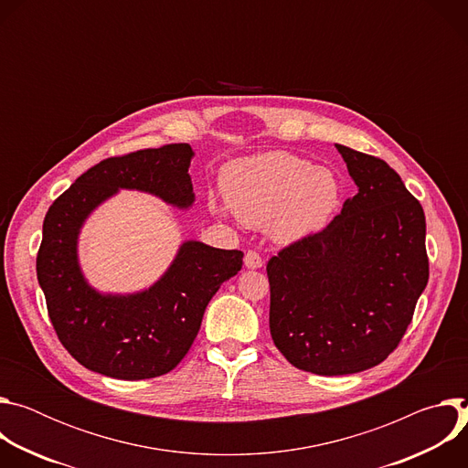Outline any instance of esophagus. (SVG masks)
Returning <instances> with one entry per match:
<instances>
[{
    "label": "esophagus",
    "mask_w": 468,
    "mask_h": 468,
    "mask_svg": "<svg viewBox=\"0 0 468 468\" xmlns=\"http://www.w3.org/2000/svg\"><path fill=\"white\" fill-rule=\"evenodd\" d=\"M244 266H246V269H251V271L261 269V266H262L261 255L255 250H248L246 255H244Z\"/></svg>",
    "instance_id": "esophagus-1"
}]
</instances>
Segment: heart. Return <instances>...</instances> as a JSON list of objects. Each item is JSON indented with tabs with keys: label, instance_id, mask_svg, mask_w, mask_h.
<instances>
[{
	"label": "heart",
	"instance_id": "1",
	"mask_svg": "<svg viewBox=\"0 0 468 468\" xmlns=\"http://www.w3.org/2000/svg\"><path fill=\"white\" fill-rule=\"evenodd\" d=\"M224 194L228 204H215L217 215L233 213L246 226L269 228L280 242L322 231L341 204L335 174L287 152L231 163L224 172Z\"/></svg>",
	"mask_w": 468,
	"mask_h": 468
}]
</instances>
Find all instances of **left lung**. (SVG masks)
I'll list each match as a JSON object with an SVG mask.
<instances>
[{
	"instance_id": "8db88e82",
	"label": "left lung",
	"mask_w": 468,
	"mask_h": 468,
	"mask_svg": "<svg viewBox=\"0 0 468 468\" xmlns=\"http://www.w3.org/2000/svg\"><path fill=\"white\" fill-rule=\"evenodd\" d=\"M357 194L331 224L266 264L271 333L300 370L372 368L402 341L428 285L426 217L385 161L335 144Z\"/></svg>"
}]
</instances>
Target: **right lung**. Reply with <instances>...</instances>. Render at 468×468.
<instances>
[{"instance_id":"1","label":"right lung","mask_w":468,"mask_h":468,"mask_svg":"<svg viewBox=\"0 0 468 468\" xmlns=\"http://www.w3.org/2000/svg\"><path fill=\"white\" fill-rule=\"evenodd\" d=\"M192 157L188 144H166L105 159L80 176L46 213L37 255L38 285L58 341L92 372L148 379L176 368L211 298L242 269L240 250L185 240L166 272L139 292H100L81 271V228L118 190H141L172 207H192Z\"/></svg>"}]
</instances>
